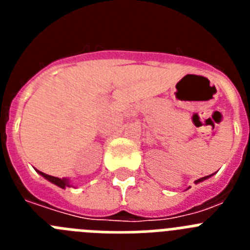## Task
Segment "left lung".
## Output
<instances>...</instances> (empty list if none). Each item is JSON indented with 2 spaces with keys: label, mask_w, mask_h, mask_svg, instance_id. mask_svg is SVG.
I'll return each instance as SVG.
<instances>
[{
  "label": "left lung",
  "mask_w": 250,
  "mask_h": 250,
  "mask_svg": "<svg viewBox=\"0 0 250 250\" xmlns=\"http://www.w3.org/2000/svg\"><path fill=\"white\" fill-rule=\"evenodd\" d=\"M214 174H211V175H208V176H204V178H200V179H198V180H195V184H198V183H200V182H204V180H207L208 178H210V176H213Z\"/></svg>",
  "instance_id": "left-lung-1"
}]
</instances>
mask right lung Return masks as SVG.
I'll list each match as a JSON object with an SVG mask.
<instances>
[{"label":"right lung","mask_w":250,"mask_h":250,"mask_svg":"<svg viewBox=\"0 0 250 250\" xmlns=\"http://www.w3.org/2000/svg\"><path fill=\"white\" fill-rule=\"evenodd\" d=\"M36 171L41 176H43V178H45V179H47L48 182H51V183H52V184L57 185V187L62 188V189H65V188H67V187H72V185L70 184V180H68V179H66V178L60 179V178H56V176L47 175V174L42 173V171H40V170H36Z\"/></svg>","instance_id":"obj_1"}]
</instances>
